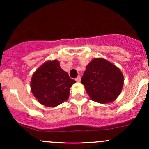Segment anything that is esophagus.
Instances as JSON below:
<instances>
[{
    "instance_id": "34e87169",
    "label": "esophagus",
    "mask_w": 149,
    "mask_h": 149,
    "mask_svg": "<svg viewBox=\"0 0 149 149\" xmlns=\"http://www.w3.org/2000/svg\"><path fill=\"white\" fill-rule=\"evenodd\" d=\"M76 80L77 82H80V76H79L77 77V78H76Z\"/></svg>"
}]
</instances>
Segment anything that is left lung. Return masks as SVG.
I'll list each match as a JSON object with an SVG mask.
<instances>
[{"instance_id": "1", "label": "left lung", "mask_w": 149, "mask_h": 149, "mask_svg": "<svg viewBox=\"0 0 149 149\" xmlns=\"http://www.w3.org/2000/svg\"><path fill=\"white\" fill-rule=\"evenodd\" d=\"M81 83L92 100L101 104L110 103L120 94L124 77L112 63L102 58H95L86 66Z\"/></svg>"}]
</instances>
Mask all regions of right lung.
Masks as SVG:
<instances>
[{"label": "right lung", "mask_w": 149, "mask_h": 149, "mask_svg": "<svg viewBox=\"0 0 149 149\" xmlns=\"http://www.w3.org/2000/svg\"><path fill=\"white\" fill-rule=\"evenodd\" d=\"M76 80L59 66L57 60L47 61L33 74L31 92L42 105L54 107L62 104L69 97L70 88Z\"/></svg>", "instance_id": "1"}]
</instances>
